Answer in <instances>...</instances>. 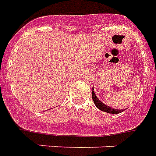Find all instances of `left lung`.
Segmentation results:
<instances>
[{
  "label": "left lung",
  "instance_id": "left-lung-1",
  "mask_svg": "<svg viewBox=\"0 0 156 156\" xmlns=\"http://www.w3.org/2000/svg\"><path fill=\"white\" fill-rule=\"evenodd\" d=\"M92 98H93V101L94 103V105L99 110H101V111H104V112H106L108 113H112V114H117V113H120L122 112H123L124 110L122 109H115V108H113L109 107V106H108V105H105L104 103L102 101H100L99 99H98V97L96 96L95 93H94V87L92 89Z\"/></svg>",
  "mask_w": 156,
  "mask_h": 156
}]
</instances>
